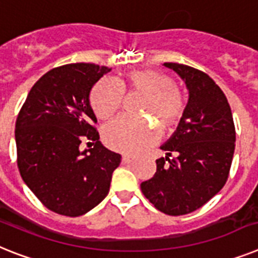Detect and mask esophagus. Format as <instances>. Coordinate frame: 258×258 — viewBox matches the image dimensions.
<instances>
[{
  "label": "esophagus",
  "mask_w": 258,
  "mask_h": 258,
  "mask_svg": "<svg viewBox=\"0 0 258 258\" xmlns=\"http://www.w3.org/2000/svg\"><path fill=\"white\" fill-rule=\"evenodd\" d=\"M134 160H135V159H134L133 156H127V155L122 156V162H123V164H130V162H133Z\"/></svg>",
  "instance_id": "34e87169"
}]
</instances>
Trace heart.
Returning a JSON list of instances; mask_svg holds the SVG:
<instances>
[{
  "label": "heart",
  "mask_w": 258,
  "mask_h": 258,
  "mask_svg": "<svg viewBox=\"0 0 258 258\" xmlns=\"http://www.w3.org/2000/svg\"><path fill=\"white\" fill-rule=\"evenodd\" d=\"M124 90L144 93L140 111L157 119L165 128H172L182 118L185 101L174 86V80L155 69L128 72L120 85L111 79L101 80L90 94V105L96 115L99 119H109L119 111L124 101ZM102 138L109 148L135 155L159 139V130L149 120L122 116L106 125Z\"/></svg>",
  "instance_id": "heart-1"
}]
</instances>
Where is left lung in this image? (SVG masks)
<instances>
[{"label": "left lung", "mask_w": 258, "mask_h": 258, "mask_svg": "<svg viewBox=\"0 0 258 258\" xmlns=\"http://www.w3.org/2000/svg\"><path fill=\"white\" fill-rule=\"evenodd\" d=\"M164 66L185 81L189 102L174 134L161 146L166 156L156 160L155 176L140 187L156 209L178 216L198 210L222 190L236 133L228 101L209 75L177 62Z\"/></svg>", "instance_id": "obj_1"}]
</instances>
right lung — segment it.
I'll use <instances>...</instances> for the list:
<instances>
[{"instance_id":"obj_1","label":"right lung","mask_w":258,"mask_h":258,"mask_svg":"<svg viewBox=\"0 0 258 258\" xmlns=\"http://www.w3.org/2000/svg\"><path fill=\"white\" fill-rule=\"evenodd\" d=\"M110 71L89 62L51 69L32 86L15 122L22 179L60 215H84L102 202L120 164V155L99 142L89 101L93 85ZM88 140L89 149L81 151Z\"/></svg>"}]
</instances>
